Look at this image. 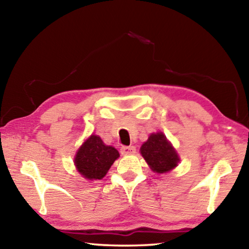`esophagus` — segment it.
Here are the masks:
<instances>
[{
	"label": "esophagus",
	"mask_w": 249,
	"mask_h": 249,
	"mask_svg": "<svg viewBox=\"0 0 249 249\" xmlns=\"http://www.w3.org/2000/svg\"><path fill=\"white\" fill-rule=\"evenodd\" d=\"M136 151V148L134 146H123L121 148V154L123 156H128V155H133Z\"/></svg>",
	"instance_id": "obj_1"
}]
</instances>
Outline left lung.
Returning a JSON list of instances; mask_svg holds the SVG:
<instances>
[{"instance_id": "8db88e82", "label": "left lung", "mask_w": 249, "mask_h": 249, "mask_svg": "<svg viewBox=\"0 0 249 249\" xmlns=\"http://www.w3.org/2000/svg\"><path fill=\"white\" fill-rule=\"evenodd\" d=\"M141 154L150 169L157 174H166L178 166L179 156L161 132L150 134L141 147Z\"/></svg>"}]
</instances>
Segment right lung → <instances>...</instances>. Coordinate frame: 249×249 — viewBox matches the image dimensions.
Masks as SVG:
<instances>
[{"instance_id": "right-lung-1", "label": "right lung", "mask_w": 249, "mask_h": 249, "mask_svg": "<svg viewBox=\"0 0 249 249\" xmlns=\"http://www.w3.org/2000/svg\"><path fill=\"white\" fill-rule=\"evenodd\" d=\"M119 157L114 147L107 146L99 136L91 135L75 154L74 165L83 178L101 180Z\"/></svg>"}]
</instances>
